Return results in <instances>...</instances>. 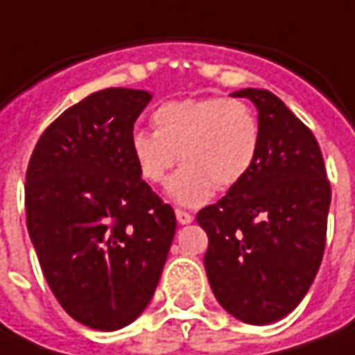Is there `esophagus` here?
<instances>
[{
    "instance_id": "1",
    "label": "esophagus",
    "mask_w": 355,
    "mask_h": 355,
    "mask_svg": "<svg viewBox=\"0 0 355 355\" xmlns=\"http://www.w3.org/2000/svg\"><path fill=\"white\" fill-rule=\"evenodd\" d=\"M177 220L180 224H191L194 220V216L191 214V212L182 210V208H177Z\"/></svg>"
}]
</instances>
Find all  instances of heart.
Instances as JSON below:
<instances>
[{
	"mask_svg": "<svg viewBox=\"0 0 355 355\" xmlns=\"http://www.w3.org/2000/svg\"><path fill=\"white\" fill-rule=\"evenodd\" d=\"M155 131L137 129L129 147L141 177L164 184L171 168L184 164L171 182V196L196 207L216 191H230L246 177L262 147L256 113L242 101H168L153 113Z\"/></svg>",
	"mask_w": 355,
	"mask_h": 355,
	"instance_id": "1",
	"label": "heart"
}]
</instances>
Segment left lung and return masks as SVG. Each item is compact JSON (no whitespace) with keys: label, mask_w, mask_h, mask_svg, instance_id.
I'll list each match as a JSON object with an SVG mask.
<instances>
[{"label":"left lung","mask_w":355,"mask_h":355,"mask_svg":"<svg viewBox=\"0 0 355 355\" xmlns=\"http://www.w3.org/2000/svg\"><path fill=\"white\" fill-rule=\"evenodd\" d=\"M258 109L262 147L252 171L196 223L208 234L205 268L218 304L246 324L288 316L316 278L331 189L312 131L264 89H242Z\"/></svg>","instance_id":"1"}]
</instances>
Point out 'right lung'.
<instances>
[{"instance_id": "1", "label": "right lung", "mask_w": 355, "mask_h": 355, "mask_svg": "<svg viewBox=\"0 0 355 355\" xmlns=\"http://www.w3.org/2000/svg\"><path fill=\"white\" fill-rule=\"evenodd\" d=\"M148 101L119 87L89 95L43 131L27 164V230L43 276L63 310L95 330L125 328L147 308L177 230L129 147Z\"/></svg>"}]
</instances>
